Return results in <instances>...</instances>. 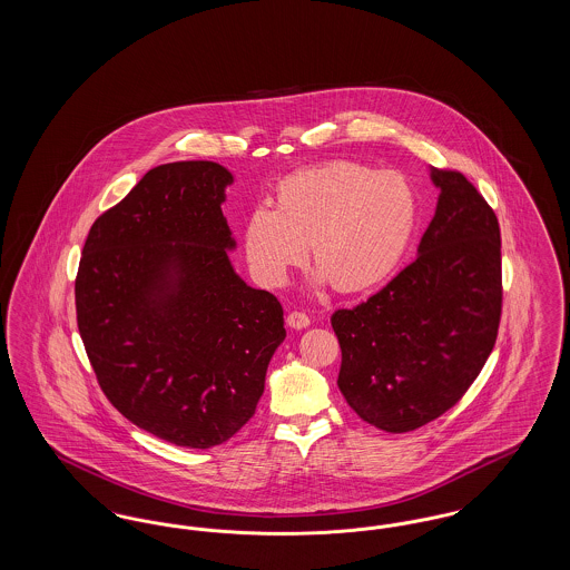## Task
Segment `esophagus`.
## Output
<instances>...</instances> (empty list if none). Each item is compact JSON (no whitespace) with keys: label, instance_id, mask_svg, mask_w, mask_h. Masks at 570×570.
<instances>
[{"label":"esophagus","instance_id":"obj_1","mask_svg":"<svg viewBox=\"0 0 570 570\" xmlns=\"http://www.w3.org/2000/svg\"><path fill=\"white\" fill-rule=\"evenodd\" d=\"M286 323H288V326H293V328H305V326L309 325V316L305 312H291L286 316Z\"/></svg>","mask_w":570,"mask_h":570}]
</instances>
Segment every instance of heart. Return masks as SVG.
<instances>
[{"mask_svg":"<svg viewBox=\"0 0 570 570\" xmlns=\"http://www.w3.org/2000/svg\"><path fill=\"white\" fill-rule=\"evenodd\" d=\"M419 222V196L402 173L335 160L279 181L275 209L245 222L247 265L269 288L284 286L307 258L340 293L380 286L397 269Z\"/></svg>","mask_w":570,"mask_h":570,"instance_id":"heart-1","label":"heart"}]
</instances>
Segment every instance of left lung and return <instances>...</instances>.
Instances as JSON below:
<instances>
[{
    "label": "left lung",
    "mask_w": 570,
    "mask_h": 570,
    "mask_svg": "<svg viewBox=\"0 0 570 570\" xmlns=\"http://www.w3.org/2000/svg\"><path fill=\"white\" fill-rule=\"evenodd\" d=\"M440 188L419 256L376 295L335 309L337 386L348 406L389 434L414 432L455 406L495 346L502 316L500 224L453 168Z\"/></svg>",
    "instance_id": "obj_1"
}]
</instances>
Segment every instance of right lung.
I'll list each match as a JSON object with an SVG mask.
<instances>
[{
  "label": "right lung",
  "mask_w": 570,
  "mask_h": 570,
  "mask_svg": "<svg viewBox=\"0 0 570 570\" xmlns=\"http://www.w3.org/2000/svg\"><path fill=\"white\" fill-rule=\"evenodd\" d=\"M233 175L163 164L98 217L75 279L77 325L107 400L170 444L212 449L254 416L284 309L233 272Z\"/></svg>",
  "instance_id": "right-lung-1"
}]
</instances>
